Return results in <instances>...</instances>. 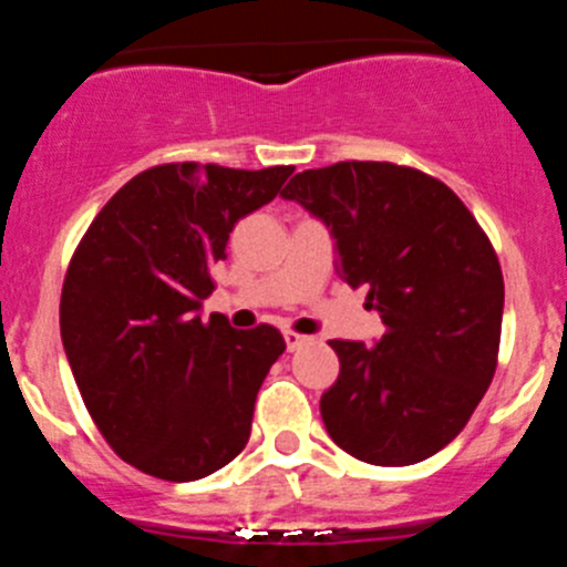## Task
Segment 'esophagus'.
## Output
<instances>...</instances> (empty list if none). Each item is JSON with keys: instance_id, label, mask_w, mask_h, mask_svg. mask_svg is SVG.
I'll use <instances>...</instances> for the list:
<instances>
[{"instance_id": "obj_1", "label": "esophagus", "mask_w": 567, "mask_h": 567, "mask_svg": "<svg viewBox=\"0 0 567 567\" xmlns=\"http://www.w3.org/2000/svg\"><path fill=\"white\" fill-rule=\"evenodd\" d=\"M284 340H287L289 352H295V349H300V346L309 343L307 334H298V332H284Z\"/></svg>"}]
</instances>
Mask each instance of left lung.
I'll return each mask as SVG.
<instances>
[{
  "instance_id": "1",
  "label": "left lung",
  "mask_w": 567,
  "mask_h": 567,
  "mask_svg": "<svg viewBox=\"0 0 567 567\" xmlns=\"http://www.w3.org/2000/svg\"><path fill=\"white\" fill-rule=\"evenodd\" d=\"M284 198L327 224L334 267L365 287L385 334L329 340L340 374L320 398L329 437L372 465L432 457L465 429L497 369L503 269L443 182L389 162L303 169Z\"/></svg>"
}]
</instances>
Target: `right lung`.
<instances>
[{
    "label": "right lung",
    "mask_w": 567,
    "mask_h": 567,
    "mask_svg": "<svg viewBox=\"0 0 567 567\" xmlns=\"http://www.w3.org/2000/svg\"><path fill=\"white\" fill-rule=\"evenodd\" d=\"M295 167L158 164L102 207L70 258L59 327L90 417L124 463L193 483L244 452L258 389L287 343L269 323L202 320L244 215Z\"/></svg>",
    "instance_id": "right-lung-1"
}]
</instances>
